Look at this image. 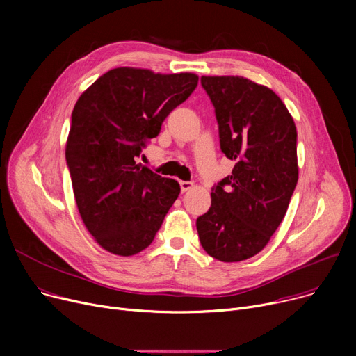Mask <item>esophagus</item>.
Masks as SVG:
<instances>
[{
    "label": "esophagus",
    "instance_id": "esophagus-1",
    "mask_svg": "<svg viewBox=\"0 0 356 356\" xmlns=\"http://www.w3.org/2000/svg\"><path fill=\"white\" fill-rule=\"evenodd\" d=\"M193 181H184V180H181L180 181V189H181V192L184 193V192H188V191H191L192 188H193Z\"/></svg>",
    "mask_w": 356,
    "mask_h": 356
}]
</instances>
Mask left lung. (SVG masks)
Instances as JSON below:
<instances>
[{
  "label": "left lung",
  "instance_id": "left-lung-1",
  "mask_svg": "<svg viewBox=\"0 0 356 356\" xmlns=\"http://www.w3.org/2000/svg\"><path fill=\"white\" fill-rule=\"evenodd\" d=\"M215 108L222 153L236 164L212 188L196 219L203 250L236 263L263 250L282 223L298 179L297 131L283 101L239 76H202Z\"/></svg>",
  "mask_w": 356,
  "mask_h": 356
}]
</instances>
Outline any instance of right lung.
<instances>
[{
  "instance_id": "1",
  "label": "right lung",
  "mask_w": 356,
  "mask_h": 356,
  "mask_svg": "<svg viewBox=\"0 0 356 356\" xmlns=\"http://www.w3.org/2000/svg\"><path fill=\"white\" fill-rule=\"evenodd\" d=\"M197 81L193 73L117 67L74 105L66 163L82 220L104 250L122 257L145 250L177 199L176 180L136 159Z\"/></svg>"
}]
</instances>
